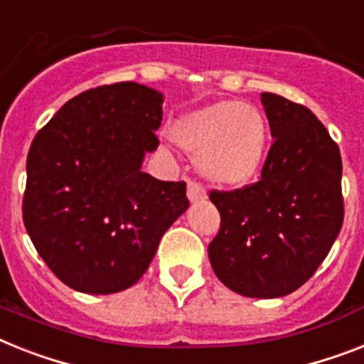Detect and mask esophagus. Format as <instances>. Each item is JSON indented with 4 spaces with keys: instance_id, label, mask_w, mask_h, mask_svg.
<instances>
[{
    "instance_id": "1",
    "label": "esophagus",
    "mask_w": 364,
    "mask_h": 364,
    "mask_svg": "<svg viewBox=\"0 0 364 364\" xmlns=\"http://www.w3.org/2000/svg\"><path fill=\"white\" fill-rule=\"evenodd\" d=\"M187 196H188V200H191L192 203L203 202V200L208 198V192H205V188H203L198 181H188Z\"/></svg>"
}]
</instances>
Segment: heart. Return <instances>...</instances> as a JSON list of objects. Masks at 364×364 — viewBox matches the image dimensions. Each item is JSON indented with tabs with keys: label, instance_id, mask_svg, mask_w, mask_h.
<instances>
[{
	"label": "heart",
	"instance_id": "obj_1",
	"mask_svg": "<svg viewBox=\"0 0 364 364\" xmlns=\"http://www.w3.org/2000/svg\"><path fill=\"white\" fill-rule=\"evenodd\" d=\"M170 138L185 151L198 155V170L205 179L224 187H241L264 166L267 121L249 102L218 100L177 119Z\"/></svg>",
	"mask_w": 364,
	"mask_h": 364
}]
</instances>
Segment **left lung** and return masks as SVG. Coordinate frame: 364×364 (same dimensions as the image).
I'll return each instance as SVG.
<instances>
[{
  "mask_svg": "<svg viewBox=\"0 0 364 364\" xmlns=\"http://www.w3.org/2000/svg\"><path fill=\"white\" fill-rule=\"evenodd\" d=\"M273 146L259 181L211 191L220 230L209 262L224 286L273 299L305 284L344 223L342 159L321 121L303 105L262 93Z\"/></svg>",
  "mask_w": 364,
  "mask_h": 364,
  "instance_id": "8db88e82",
  "label": "left lung"
}]
</instances>
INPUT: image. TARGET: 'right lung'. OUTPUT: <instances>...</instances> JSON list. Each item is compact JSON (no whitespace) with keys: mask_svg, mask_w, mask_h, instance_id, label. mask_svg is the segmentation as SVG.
Here are the masks:
<instances>
[{"mask_svg":"<svg viewBox=\"0 0 364 364\" xmlns=\"http://www.w3.org/2000/svg\"><path fill=\"white\" fill-rule=\"evenodd\" d=\"M162 93L136 82L73 97L28 153L23 224L63 284L106 295L136 284L187 211V185L141 172L155 151Z\"/></svg>","mask_w":364,"mask_h":364,"instance_id":"add662e5","label":"right lung"}]
</instances>
